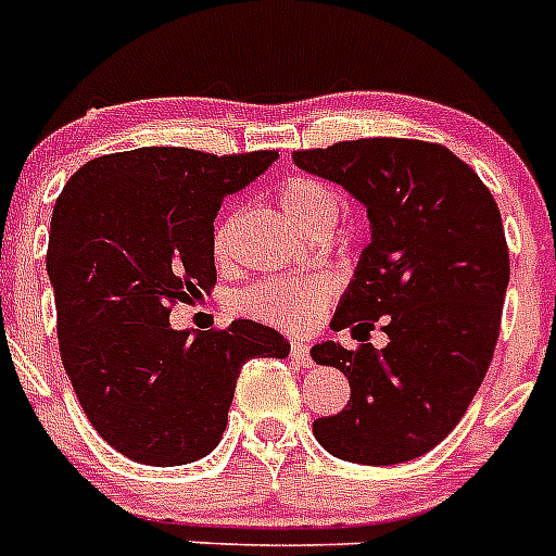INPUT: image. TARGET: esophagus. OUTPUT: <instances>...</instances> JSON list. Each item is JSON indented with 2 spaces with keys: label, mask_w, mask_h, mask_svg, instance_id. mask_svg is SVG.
I'll return each instance as SVG.
<instances>
[{
  "label": "esophagus",
  "mask_w": 556,
  "mask_h": 556,
  "mask_svg": "<svg viewBox=\"0 0 556 556\" xmlns=\"http://www.w3.org/2000/svg\"><path fill=\"white\" fill-rule=\"evenodd\" d=\"M290 358H293V364H299V366H312L309 344L293 339V342H290Z\"/></svg>",
  "instance_id": "34e87169"
}]
</instances>
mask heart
<instances>
[{"mask_svg":"<svg viewBox=\"0 0 556 556\" xmlns=\"http://www.w3.org/2000/svg\"><path fill=\"white\" fill-rule=\"evenodd\" d=\"M277 201L282 212L306 233H331L339 219V201L323 181L309 176H288L277 185ZM236 212H225L212 236V252L225 261L233 233ZM333 295V279L326 274H288V277H266L252 282L236 295V309L247 317L285 328V331H306L320 320Z\"/></svg>","mask_w":556,"mask_h":556,"instance_id":"b5f03b06","label":"heart"}]
</instances>
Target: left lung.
Listing matches in <instances>:
<instances>
[{
  "label": "left lung",
  "instance_id": "obj_1",
  "mask_svg": "<svg viewBox=\"0 0 556 556\" xmlns=\"http://www.w3.org/2000/svg\"><path fill=\"white\" fill-rule=\"evenodd\" d=\"M293 163L337 181L366 206L371 241L333 331L388 333L312 348L342 369L350 402L312 424L328 454L355 465H402L443 443L492 364L510 279L497 201L476 170L440 143L361 138L301 149ZM353 331V333H355Z\"/></svg>",
  "mask_w": 556,
  "mask_h": 556
}]
</instances>
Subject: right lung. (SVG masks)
<instances>
[{
	"instance_id": "add662e5",
	"label": "right lung",
	"mask_w": 556,
	"mask_h": 556,
	"mask_svg": "<svg viewBox=\"0 0 556 556\" xmlns=\"http://www.w3.org/2000/svg\"><path fill=\"white\" fill-rule=\"evenodd\" d=\"M277 157L143 147L89 160L56 198L46 268L64 371L97 434L138 465L212 454L241 366L288 355L282 333L261 323L198 333L168 323L179 301L217 285L212 236L225 195Z\"/></svg>"
}]
</instances>
